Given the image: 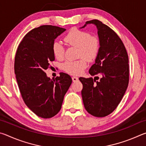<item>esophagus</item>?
Listing matches in <instances>:
<instances>
[{
    "label": "esophagus",
    "instance_id": "1",
    "mask_svg": "<svg viewBox=\"0 0 146 146\" xmlns=\"http://www.w3.org/2000/svg\"><path fill=\"white\" fill-rule=\"evenodd\" d=\"M72 80H73V82H76V81L78 80V78L77 77V76H73L72 77Z\"/></svg>",
    "mask_w": 146,
    "mask_h": 146
}]
</instances>
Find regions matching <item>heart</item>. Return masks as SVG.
<instances>
[{
    "label": "heart",
    "mask_w": 146,
    "mask_h": 146,
    "mask_svg": "<svg viewBox=\"0 0 146 146\" xmlns=\"http://www.w3.org/2000/svg\"><path fill=\"white\" fill-rule=\"evenodd\" d=\"M64 40L68 45L78 49V56L83 58L75 61H67L63 64V70L72 75H79L87 67V61L95 59L99 52L100 42L97 36H91L89 32L73 28L66 35ZM64 48L60 42L55 41L53 44L54 56L58 60L64 56ZM84 57L86 58H84Z\"/></svg>",
    "instance_id": "heart-1"
}]
</instances>
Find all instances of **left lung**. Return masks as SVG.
<instances>
[{
  "label": "left lung",
  "mask_w": 146,
  "mask_h": 146,
  "mask_svg": "<svg viewBox=\"0 0 146 146\" xmlns=\"http://www.w3.org/2000/svg\"><path fill=\"white\" fill-rule=\"evenodd\" d=\"M91 24L97 27L100 46L89 73L91 76L100 75L101 78L97 82L91 77H80L79 80L83 85L81 93L86 111L95 117H104L117 108L127 90L129 59L119 36L102 22L87 21L80 29Z\"/></svg>",
  "instance_id": "8db88e82"
}]
</instances>
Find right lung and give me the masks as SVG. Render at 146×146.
Returning a JSON list of instances; mask_svg holds the SVG:
<instances>
[{
    "mask_svg": "<svg viewBox=\"0 0 146 146\" xmlns=\"http://www.w3.org/2000/svg\"><path fill=\"white\" fill-rule=\"evenodd\" d=\"M66 29L41 26L28 32L20 43L15 57V73L26 106L39 117H54L60 110L64 97L72 83L68 74L51 79L45 70L55 60L53 44Z\"/></svg>",
    "mask_w": 146,
    "mask_h": 146,
    "instance_id": "add662e5",
    "label": "right lung"
}]
</instances>
